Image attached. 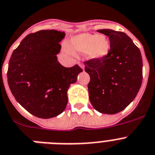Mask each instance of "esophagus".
I'll use <instances>...</instances> for the list:
<instances>
[{
  "instance_id": "34e87169",
  "label": "esophagus",
  "mask_w": 155,
  "mask_h": 155,
  "mask_svg": "<svg viewBox=\"0 0 155 155\" xmlns=\"http://www.w3.org/2000/svg\"><path fill=\"white\" fill-rule=\"evenodd\" d=\"M78 64L79 66H80L81 68H82L83 70H84V63H81V62H78Z\"/></svg>"
}]
</instances>
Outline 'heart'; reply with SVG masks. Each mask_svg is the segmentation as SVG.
<instances>
[{
  "instance_id": "b5f03b06",
  "label": "heart",
  "mask_w": 155,
  "mask_h": 155,
  "mask_svg": "<svg viewBox=\"0 0 155 155\" xmlns=\"http://www.w3.org/2000/svg\"><path fill=\"white\" fill-rule=\"evenodd\" d=\"M71 47L64 44L63 49L68 54L73 55L74 51L84 52L91 59H102L109 53L110 44L104 35L92 34H81L73 37Z\"/></svg>"
}]
</instances>
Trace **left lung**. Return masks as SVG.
Instances as JSON below:
<instances>
[{
    "label": "left lung",
    "mask_w": 155,
    "mask_h": 155,
    "mask_svg": "<svg viewBox=\"0 0 155 155\" xmlns=\"http://www.w3.org/2000/svg\"><path fill=\"white\" fill-rule=\"evenodd\" d=\"M97 31L109 38L110 49L105 57L84 62V71L90 76L89 100L100 113L114 114L126 108L140 88L142 56L124 32L109 29Z\"/></svg>",
    "instance_id": "8db88e82"
}]
</instances>
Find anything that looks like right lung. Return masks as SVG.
<instances>
[{"label":"right lung","instance_id":"1","mask_svg":"<svg viewBox=\"0 0 155 155\" xmlns=\"http://www.w3.org/2000/svg\"><path fill=\"white\" fill-rule=\"evenodd\" d=\"M64 32L40 30L28 34L13 51L7 72L12 93L22 107L40 118L59 115L67 107V89L83 70L57 61Z\"/></svg>","mask_w":155,"mask_h":155}]
</instances>
